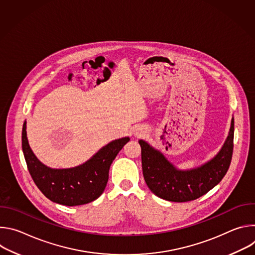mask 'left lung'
I'll return each mask as SVG.
<instances>
[{
  "mask_svg": "<svg viewBox=\"0 0 255 255\" xmlns=\"http://www.w3.org/2000/svg\"><path fill=\"white\" fill-rule=\"evenodd\" d=\"M234 119L224 146L212 160L201 167L181 171L148 143L139 140L143 176L149 190L157 197L176 203L194 201L207 194L222 180L233 154Z\"/></svg>",
  "mask_w": 255,
  "mask_h": 255,
  "instance_id": "1",
  "label": "left lung"
}]
</instances>
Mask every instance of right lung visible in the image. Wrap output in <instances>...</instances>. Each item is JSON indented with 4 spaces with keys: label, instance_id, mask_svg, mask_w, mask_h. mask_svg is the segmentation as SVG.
<instances>
[{
    "label": "right lung",
    "instance_id": "obj_1",
    "mask_svg": "<svg viewBox=\"0 0 255 255\" xmlns=\"http://www.w3.org/2000/svg\"><path fill=\"white\" fill-rule=\"evenodd\" d=\"M129 140V137H124L110 142L80 166L52 169L33 154L26 136V122L22 129V149L35 185L47 199L64 206L88 204L103 194L109 179V169Z\"/></svg>",
    "mask_w": 255,
    "mask_h": 255
}]
</instances>
